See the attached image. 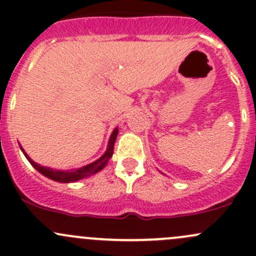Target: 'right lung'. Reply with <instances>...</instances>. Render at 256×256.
<instances>
[{"label":"right lung","mask_w":256,"mask_h":256,"mask_svg":"<svg viewBox=\"0 0 256 256\" xmlns=\"http://www.w3.org/2000/svg\"><path fill=\"white\" fill-rule=\"evenodd\" d=\"M118 134V128H116L115 130L112 131V136L109 138V144H108V148L105 151V154H102L100 158H98L96 161H94L92 164H86V166H82L80 168L76 170H70V171H59V170H53V168H49V167H43L40 164H36L27 154H26L24 150L20 147L22 152L24 154V156L27 157V160L30 161V164L37 170L40 174H42L43 176L50 178V180H56V182H62V183H69V182H76V180H82V178H86L92 174H95L96 172L102 171L106 164L109 162V160L112 158V152H114V144H115V140H116V136Z\"/></svg>","instance_id":"obj_1"}]
</instances>
